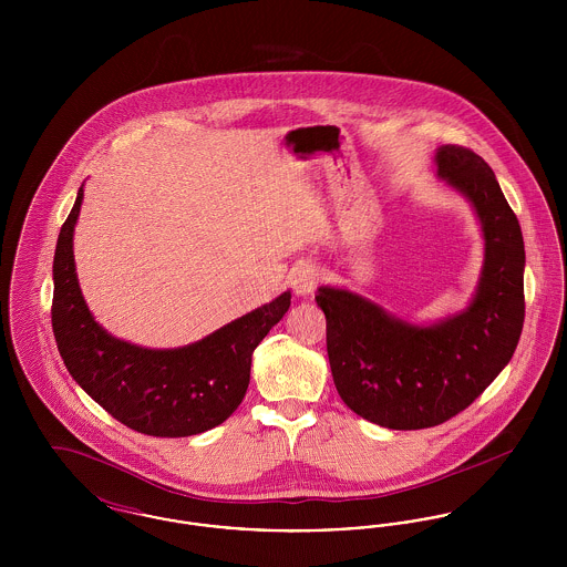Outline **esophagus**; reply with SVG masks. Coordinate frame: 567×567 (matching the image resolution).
I'll use <instances>...</instances> for the list:
<instances>
[{"label":"esophagus","instance_id":"34e87169","mask_svg":"<svg viewBox=\"0 0 567 567\" xmlns=\"http://www.w3.org/2000/svg\"><path fill=\"white\" fill-rule=\"evenodd\" d=\"M321 274L312 266V264H301L296 270L291 271V285L297 296H310L317 285H319Z\"/></svg>","mask_w":567,"mask_h":567}]
</instances>
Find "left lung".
Returning a JSON list of instances; mask_svg holds the SVG:
<instances>
[{
	"mask_svg": "<svg viewBox=\"0 0 567 567\" xmlns=\"http://www.w3.org/2000/svg\"><path fill=\"white\" fill-rule=\"evenodd\" d=\"M435 165L474 206L485 238L470 306L437 323L412 324L347 289L317 293L342 402L389 430H425L465 410L508 365L525 321L523 234L493 169L455 144L435 151Z\"/></svg>",
	"mask_w": 567,
	"mask_h": 567,
	"instance_id": "8db88e82",
	"label": "left lung"
}]
</instances>
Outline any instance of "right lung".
<instances>
[{"label":"right lung","mask_w":567,"mask_h":567,"mask_svg":"<svg viewBox=\"0 0 567 567\" xmlns=\"http://www.w3.org/2000/svg\"><path fill=\"white\" fill-rule=\"evenodd\" d=\"M82 187L54 248L53 333L72 378L134 432L187 437L220 425L240 405L252 351L291 306V291L181 349H144L95 323L74 266Z\"/></svg>","instance_id":"obj_1"}]
</instances>
